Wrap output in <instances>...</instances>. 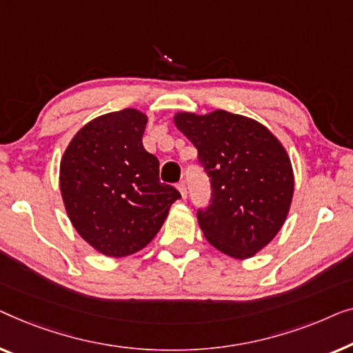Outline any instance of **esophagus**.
Masks as SVG:
<instances>
[{
    "instance_id": "1",
    "label": "esophagus",
    "mask_w": 353,
    "mask_h": 353,
    "mask_svg": "<svg viewBox=\"0 0 353 353\" xmlns=\"http://www.w3.org/2000/svg\"><path fill=\"white\" fill-rule=\"evenodd\" d=\"M177 188H179V192H181V195H182V198L183 200H185L187 198V187H185V182H179L177 183Z\"/></svg>"
}]
</instances>
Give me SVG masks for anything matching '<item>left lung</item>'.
<instances>
[{
    "label": "left lung",
    "instance_id": "obj_1",
    "mask_svg": "<svg viewBox=\"0 0 353 353\" xmlns=\"http://www.w3.org/2000/svg\"><path fill=\"white\" fill-rule=\"evenodd\" d=\"M174 123L210 177V205L196 212L206 240L236 259L252 257L290 211L294 176L286 150L261 123L225 110L177 113Z\"/></svg>",
    "mask_w": 353,
    "mask_h": 353
}]
</instances>
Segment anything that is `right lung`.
Listing matches in <instances>:
<instances>
[{
	"mask_svg": "<svg viewBox=\"0 0 353 353\" xmlns=\"http://www.w3.org/2000/svg\"><path fill=\"white\" fill-rule=\"evenodd\" d=\"M147 117L134 108L84 125L61 161V192L73 227L110 257L141 251L160 232L177 188L160 182V161L142 145Z\"/></svg>",
	"mask_w": 353,
	"mask_h": 353,
	"instance_id": "right-lung-1",
	"label": "right lung"
}]
</instances>
